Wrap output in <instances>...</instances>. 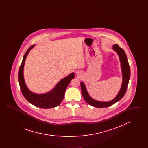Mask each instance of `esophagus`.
Segmentation results:
<instances>
[{
    "instance_id": "34e87169",
    "label": "esophagus",
    "mask_w": 148,
    "mask_h": 148,
    "mask_svg": "<svg viewBox=\"0 0 148 148\" xmlns=\"http://www.w3.org/2000/svg\"><path fill=\"white\" fill-rule=\"evenodd\" d=\"M77 75H78V74H77Z\"/></svg>"
}]
</instances>
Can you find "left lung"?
I'll return each mask as SVG.
<instances>
[{"label":"left lung","instance_id":"8db88e82","mask_svg":"<svg viewBox=\"0 0 148 148\" xmlns=\"http://www.w3.org/2000/svg\"><path fill=\"white\" fill-rule=\"evenodd\" d=\"M112 49L117 53L119 56L122 72V84L119 92L117 95L113 100L109 101H100L95 100L89 94L84 83L83 82H80L82 93L85 100L89 105L93 106L94 107L106 108L112 106L119 101L124 97L125 92L127 91V85L130 77V69L128 63L127 55L124 50L120 48L118 44H114Z\"/></svg>","mask_w":148,"mask_h":148}]
</instances>
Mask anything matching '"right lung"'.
Returning <instances> with one entry per match:
<instances>
[{"label": "right lung", "instance_id": "add662e5", "mask_svg": "<svg viewBox=\"0 0 148 148\" xmlns=\"http://www.w3.org/2000/svg\"><path fill=\"white\" fill-rule=\"evenodd\" d=\"M35 45H32L27 50L23 58L19 71V83L21 90L25 98L30 104L44 109H50L59 106L63 100L65 92L71 80L75 77L74 73H71L66 77L61 79L56 86L50 92L44 94H36L31 92L25 84L24 77V67L26 58L30 50Z\"/></svg>", "mask_w": 148, "mask_h": 148}]
</instances>
